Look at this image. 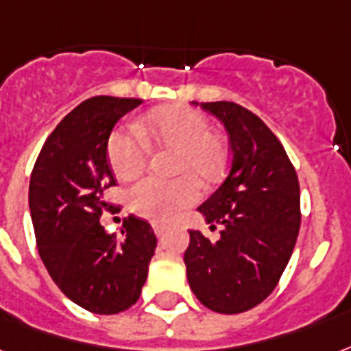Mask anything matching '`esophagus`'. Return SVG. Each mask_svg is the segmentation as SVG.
I'll return each instance as SVG.
<instances>
[{"instance_id":"34e87169","label":"esophagus","mask_w":351,"mask_h":351,"mask_svg":"<svg viewBox=\"0 0 351 351\" xmlns=\"http://www.w3.org/2000/svg\"><path fill=\"white\" fill-rule=\"evenodd\" d=\"M152 230H154V234H156V237H162V235L165 234V230H167V226H164V224H152Z\"/></svg>"}]
</instances>
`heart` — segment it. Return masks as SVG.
<instances>
[{"label": "heart", "instance_id": "heart-1", "mask_svg": "<svg viewBox=\"0 0 351 351\" xmlns=\"http://www.w3.org/2000/svg\"><path fill=\"white\" fill-rule=\"evenodd\" d=\"M149 147L175 151L173 180L147 178L128 193V208L143 219L167 223L193 206L199 184L215 186L230 164V145L223 134L210 130V121L187 106H165L149 112L134 128H116L106 143V158L119 180H134L145 171Z\"/></svg>", "mask_w": 351, "mask_h": 351}]
</instances>
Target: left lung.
<instances>
[{
	"label": "left lung",
	"mask_w": 351,
	"mask_h": 351,
	"mask_svg": "<svg viewBox=\"0 0 351 351\" xmlns=\"http://www.w3.org/2000/svg\"><path fill=\"white\" fill-rule=\"evenodd\" d=\"M197 104V103H195ZM228 132V176L197 210L219 241L189 230L187 282L202 306L235 315L252 309L280 282L300 230V186L272 130L228 101L200 103Z\"/></svg>",
	"instance_id": "1"
}]
</instances>
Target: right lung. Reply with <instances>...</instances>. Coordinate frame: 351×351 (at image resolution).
Masks as SVG:
<instances>
[{
	"instance_id": "right-lung-1",
	"label": "right lung",
	"mask_w": 351,
	"mask_h": 351,
	"mask_svg": "<svg viewBox=\"0 0 351 351\" xmlns=\"http://www.w3.org/2000/svg\"><path fill=\"white\" fill-rule=\"evenodd\" d=\"M141 99H86L49 134L29 184V210L38 254L69 300L97 315L134 306L147 280L156 235L145 219L128 215L121 235L99 223L116 186L106 160L114 125Z\"/></svg>"
}]
</instances>
